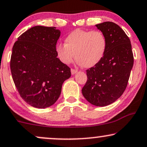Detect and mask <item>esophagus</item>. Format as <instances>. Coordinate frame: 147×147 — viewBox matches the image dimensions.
<instances>
[{
	"label": "esophagus",
	"mask_w": 147,
	"mask_h": 147,
	"mask_svg": "<svg viewBox=\"0 0 147 147\" xmlns=\"http://www.w3.org/2000/svg\"><path fill=\"white\" fill-rule=\"evenodd\" d=\"M77 70H75V69H71V74L72 75H75L76 73H77Z\"/></svg>",
	"instance_id": "1"
}]
</instances>
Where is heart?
Here are the masks:
<instances>
[{"label":"heart","mask_w":147,"mask_h":147,"mask_svg":"<svg viewBox=\"0 0 147 147\" xmlns=\"http://www.w3.org/2000/svg\"><path fill=\"white\" fill-rule=\"evenodd\" d=\"M64 42V45H58L55 49L60 61L68 65L76 58L79 65L87 68L95 66L101 61L107 45L101 31L82 29L72 31Z\"/></svg>","instance_id":"1"}]
</instances>
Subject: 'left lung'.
Masks as SVG:
<instances>
[{
    "mask_svg": "<svg viewBox=\"0 0 147 147\" xmlns=\"http://www.w3.org/2000/svg\"><path fill=\"white\" fill-rule=\"evenodd\" d=\"M107 39V49L98 64L86 70L88 80L82 94L90 103L98 107L112 104L126 89L134 65L129 38L118 24H96Z\"/></svg>",
    "mask_w": 147,
    "mask_h": 147,
    "instance_id": "8db88e82",
    "label": "left lung"
}]
</instances>
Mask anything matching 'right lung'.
I'll list each match as a JSON object with an SVG mask.
<instances>
[{"label":"right lung","instance_id":"right-lung-1","mask_svg":"<svg viewBox=\"0 0 147 147\" xmlns=\"http://www.w3.org/2000/svg\"><path fill=\"white\" fill-rule=\"evenodd\" d=\"M61 32L55 27L35 26L14 43L10 61L12 78L20 96L33 107L53 105L61 94L70 68L56 53Z\"/></svg>","mask_w":147,"mask_h":147}]
</instances>
